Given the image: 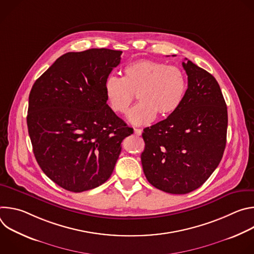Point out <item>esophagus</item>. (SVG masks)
I'll return each mask as SVG.
<instances>
[{"label": "esophagus", "mask_w": 254, "mask_h": 254, "mask_svg": "<svg viewBox=\"0 0 254 254\" xmlns=\"http://www.w3.org/2000/svg\"><path fill=\"white\" fill-rule=\"evenodd\" d=\"M133 131H134V134H135V135H140L141 132H142V129H140V128H134Z\"/></svg>", "instance_id": "esophagus-1"}]
</instances>
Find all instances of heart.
Here are the masks:
<instances>
[{
	"label": "heart",
	"mask_w": 254,
	"mask_h": 254,
	"mask_svg": "<svg viewBox=\"0 0 254 254\" xmlns=\"http://www.w3.org/2000/svg\"><path fill=\"white\" fill-rule=\"evenodd\" d=\"M104 96L111 110L119 115L127 113L136 94L139 102L128 114L133 125H147L158 116L166 119L182 105L188 81L178 66L140 59L127 64L124 77L110 75L104 81Z\"/></svg>",
	"instance_id": "obj_1"
}]
</instances>
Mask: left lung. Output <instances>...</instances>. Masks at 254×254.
Returning a JSON list of instances; mask_svg holds the SVG:
<instances>
[{"mask_svg":"<svg viewBox=\"0 0 254 254\" xmlns=\"http://www.w3.org/2000/svg\"><path fill=\"white\" fill-rule=\"evenodd\" d=\"M188 90L179 110L143 129L140 160L149 183L171 194L201 187L218 167L225 150L227 107L209 72L186 59Z\"/></svg>","mask_w":254,"mask_h":254,"instance_id":"8db88e82","label":"left lung"}]
</instances>
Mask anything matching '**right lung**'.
Instances as JSON below:
<instances>
[{
  "instance_id": "add662e5",
  "label": "right lung",
  "mask_w": 254,
  "mask_h": 254,
  "mask_svg": "<svg viewBox=\"0 0 254 254\" xmlns=\"http://www.w3.org/2000/svg\"><path fill=\"white\" fill-rule=\"evenodd\" d=\"M122 53L105 48L68 52L31 89L27 126L36 161L67 191H87L107 181L122 141L133 132L104 96V81Z\"/></svg>"
}]
</instances>
